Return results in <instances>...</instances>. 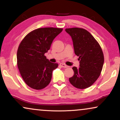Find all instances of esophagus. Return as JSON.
I'll list each match as a JSON object with an SVG mask.
<instances>
[{
  "mask_svg": "<svg viewBox=\"0 0 120 120\" xmlns=\"http://www.w3.org/2000/svg\"><path fill=\"white\" fill-rule=\"evenodd\" d=\"M60 66L63 68H68V66H67V65H66L65 64H63V63H60Z\"/></svg>",
  "mask_w": 120,
  "mask_h": 120,
  "instance_id": "esophagus-1",
  "label": "esophagus"
}]
</instances>
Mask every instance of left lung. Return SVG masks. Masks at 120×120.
Instances as JSON below:
<instances>
[{"label":"left lung","instance_id":"8db88e82","mask_svg":"<svg viewBox=\"0 0 120 120\" xmlns=\"http://www.w3.org/2000/svg\"><path fill=\"white\" fill-rule=\"evenodd\" d=\"M73 42L75 54L79 56L80 67L72 68L74 75L70 83L78 89L90 86L99 77L104 57L101 48L92 35L86 30L78 27L66 29Z\"/></svg>","mask_w":120,"mask_h":120}]
</instances>
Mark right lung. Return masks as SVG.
Wrapping results in <instances>:
<instances>
[{
    "instance_id": "add662e5",
    "label": "right lung",
    "mask_w": 120,
    "mask_h": 120,
    "mask_svg": "<svg viewBox=\"0 0 120 120\" xmlns=\"http://www.w3.org/2000/svg\"><path fill=\"white\" fill-rule=\"evenodd\" d=\"M62 30L60 28H39L29 32L20 42L17 64L23 80L30 88L41 90L50 83L52 71L58 64L49 62L45 53Z\"/></svg>"
}]
</instances>
